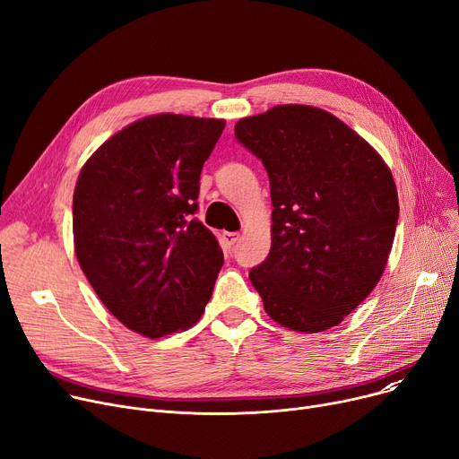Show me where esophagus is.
Masks as SVG:
<instances>
[{
	"mask_svg": "<svg viewBox=\"0 0 459 459\" xmlns=\"http://www.w3.org/2000/svg\"><path fill=\"white\" fill-rule=\"evenodd\" d=\"M221 239H223V246H225L227 249H230V247L236 246V242L239 239V232H223Z\"/></svg>",
	"mask_w": 459,
	"mask_h": 459,
	"instance_id": "obj_1",
	"label": "esophagus"
}]
</instances>
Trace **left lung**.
Masks as SVG:
<instances>
[{
  "label": "left lung",
  "mask_w": 459,
  "mask_h": 459,
  "mask_svg": "<svg viewBox=\"0 0 459 459\" xmlns=\"http://www.w3.org/2000/svg\"><path fill=\"white\" fill-rule=\"evenodd\" d=\"M266 167L272 249L249 279L268 316L320 333L341 324L383 275L398 223V193L381 156L334 115L301 104L234 126Z\"/></svg>",
  "instance_id": "8db88e82"
}]
</instances>
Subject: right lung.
<instances>
[{
	"instance_id": "obj_1",
	"label": "right lung",
	"mask_w": 459,
	"mask_h": 459,
	"mask_svg": "<svg viewBox=\"0 0 459 459\" xmlns=\"http://www.w3.org/2000/svg\"><path fill=\"white\" fill-rule=\"evenodd\" d=\"M223 128L221 118H141L78 177L80 266L111 315L149 339L195 324L223 266L215 236L195 217L203 165Z\"/></svg>"
}]
</instances>
